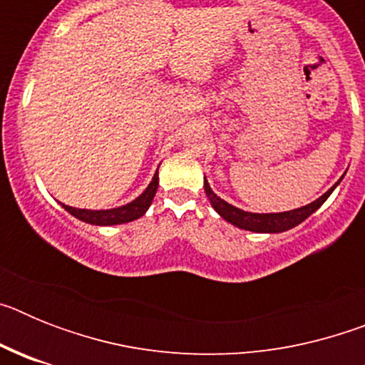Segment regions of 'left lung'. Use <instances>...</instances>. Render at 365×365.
I'll use <instances>...</instances> for the list:
<instances>
[{
	"label": "left lung",
	"instance_id": "left-lung-1",
	"mask_svg": "<svg viewBox=\"0 0 365 365\" xmlns=\"http://www.w3.org/2000/svg\"><path fill=\"white\" fill-rule=\"evenodd\" d=\"M341 180V179H340ZM340 180H338L336 185L333 188H329L327 192L318 197L316 201H312L311 205L302 206V208H296V210H289V212H279V214H252V212H245L241 208H235V206L228 205L227 201H222L219 195H215L212 192L210 185H208V180L205 177V192L206 197L210 199L212 206H214V210L221 215L225 221L232 222L234 227L243 228V230H250V232H267V234H278V232H285L294 228L296 225L303 222L305 219L309 217L311 214H314L325 201L327 197L333 193V190L340 185Z\"/></svg>",
	"mask_w": 365,
	"mask_h": 365
}]
</instances>
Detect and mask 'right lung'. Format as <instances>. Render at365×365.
Masks as SVG:
<instances>
[{"instance_id": "right-lung-1", "label": "right lung", "mask_w": 365, "mask_h": 365, "mask_svg": "<svg viewBox=\"0 0 365 365\" xmlns=\"http://www.w3.org/2000/svg\"><path fill=\"white\" fill-rule=\"evenodd\" d=\"M157 186H159V170L155 172L153 179L148 185V188L144 190L140 195H138L135 201L128 202L124 206H118V208H111V210H86V208H73V206L62 205L71 215H74L76 219L83 222H89V225H96V227H111V225H122V222H130L135 219L143 217L146 214V210L150 208L151 201L155 197V192H157Z\"/></svg>"}]
</instances>
